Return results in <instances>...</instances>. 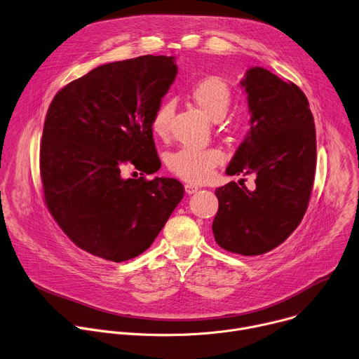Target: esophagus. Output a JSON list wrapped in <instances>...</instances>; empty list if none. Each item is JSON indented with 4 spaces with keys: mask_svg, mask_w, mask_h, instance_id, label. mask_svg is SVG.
I'll return each mask as SVG.
<instances>
[{
    "mask_svg": "<svg viewBox=\"0 0 359 359\" xmlns=\"http://www.w3.org/2000/svg\"><path fill=\"white\" fill-rule=\"evenodd\" d=\"M198 191V187L196 185H194V184H185V192L188 194V195H192V194H195Z\"/></svg>",
    "mask_w": 359,
    "mask_h": 359,
    "instance_id": "34e87169",
    "label": "esophagus"
}]
</instances>
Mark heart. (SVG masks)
Wrapping results in <instances>:
<instances>
[{"label": "heart", "mask_w": 359, "mask_h": 359, "mask_svg": "<svg viewBox=\"0 0 359 359\" xmlns=\"http://www.w3.org/2000/svg\"><path fill=\"white\" fill-rule=\"evenodd\" d=\"M189 96L210 120L218 121L225 130H239L241 120L224 118L232 103V90L225 81L217 76H208L189 89ZM172 110L170 102H164L156 109L151 118V130L158 138L168 137ZM224 160L225 154L219 147L198 149L184 146L167 156V168L171 174L187 182H203L210 178L213 170L222 164Z\"/></svg>", "instance_id": "obj_1"}]
</instances>
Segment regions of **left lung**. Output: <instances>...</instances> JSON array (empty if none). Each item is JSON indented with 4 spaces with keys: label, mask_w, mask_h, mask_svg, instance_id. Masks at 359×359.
I'll return each mask as SVG.
<instances>
[{
    "label": "left lung",
    "mask_w": 359,
    "mask_h": 359,
    "mask_svg": "<svg viewBox=\"0 0 359 359\" xmlns=\"http://www.w3.org/2000/svg\"><path fill=\"white\" fill-rule=\"evenodd\" d=\"M242 86L250 130L226 174H253L256 187L250 191L231 181L217 188L212 232L222 249L256 256L281 245L300 225L313 191L317 141L309 100L297 85L256 66Z\"/></svg>",
    "instance_id": "1"
}]
</instances>
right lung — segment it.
<instances>
[{
	"label": "right lung",
	"instance_id": "add662e5",
	"mask_svg": "<svg viewBox=\"0 0 359 359\" xmlns=\"http://www.w3.org/2000/svg\"><path fill=\"white\" fill-rule=\"evenodd\" d=\"M172 56L102 65L60 89L39 149L43 201L82 250L124 262L147 250L184 196L174 178L147 180L161 161L151 118L177 75ZM133 166L140 179L124 180Z\"/></svg>",
	"mask_w": 359,
	"mask_h": 359
}]
</instances>
